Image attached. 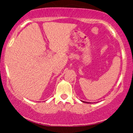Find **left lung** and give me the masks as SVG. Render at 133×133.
<instances>
[{"mask_svg": "<svg viewBox=\"0 0 133 133\" xmlns=\"http://www.w3.org/2000/svg\"><path fill=\"white\" fill-rule=\"evenodd\" d=\"M82 102H84V101H82ZM85 103H86V102H85Z\"/></svg>", "mask_w": 133, "mask_h": 133, "instance_id": "8db88e82", "label": "left lung"}]
</instances>
